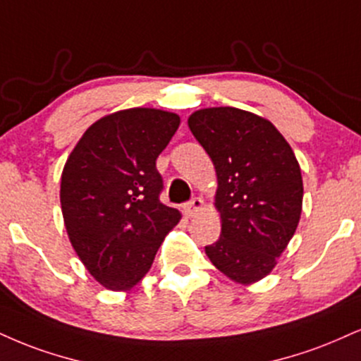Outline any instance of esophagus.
<instances>
[{
    "mask_svg": "<svg viewBox=\"0 0 361 361\" xmlns=\"http://www.w3.org/2000/svg\"><path fill=\"white\" fill-rule=\"evenodd\" d=\"M202 207H203V200L198 198V197H195V198L190 200V202L185 205V214L188 215V216H193L195 214H197V212L202 210Z\"/></svg>",
    "mask_w": 361,
    "mask_h": 361,
    "instance_id": "34e87169",
    "label": "esophagus"
}]
</instances>
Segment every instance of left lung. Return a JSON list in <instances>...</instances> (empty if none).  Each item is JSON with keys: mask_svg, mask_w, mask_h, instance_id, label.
<instances>
[{"mask_svg": "<svg viewBox=\"0 0 361 361\" xmlns=\"http://www.w3.org/2000/svg\"><path fill=\"white\" fill-rule=\"evenodd\" d=\"M193 136L214 161L222 232L205 252L232 281L266 277L288 247L302 207L301 168L282 134L264 117L235 107L190 116Z\"/></svg>", "mask_w": 361, "mask_h": 361, "instance_id": "8db88e82", "label": "left lung"}]
</instances>
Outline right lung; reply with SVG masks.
Returning a JSON list of instances; mask_svg holds the SVG:
<instances>
[{"mask_svg":"<svg viewBox=\"0 0 361 361\" xmlns=\"http://www.w3.org/2000/svg\"><path fill=\"white\" fill-rule=\"evenodd\" d=\"M180 126L173 112L136 107L94 123L68 156L60 203L68 238L104 288L126 290L151 269L180 222L163 205L156 159Z\"/></svg>","mask_w":361,"mask_h":361,"instance_id":"right-lung-1","label":"right lung"}]
</instances>
